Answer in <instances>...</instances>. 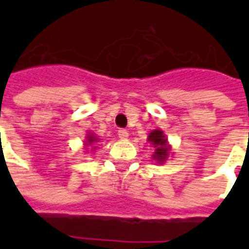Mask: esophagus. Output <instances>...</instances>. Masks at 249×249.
Segmentation results:
<instances>
[{"mask_svg": "<svg viewBox=\"0 0 249 249\" xmlns=\"http://www.w3.org/2000/svg\"><path fill=\"white\" fill-rule=\"evenodd\" d=\"M128 136H129V133H128V130L126 129L119 130V137L121 139V140H126V139H128Z\"/></svg>", "mask_w": 249, "mask_h": 249, "instance_id": "obj_1", "label": "esophagus"}]
</instances>
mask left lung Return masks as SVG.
I'll list each match as a JSON object with an SVG mask.
<instances>
[{
  "instance_id": "obj_1",
  "label": "left lung",
  "mask_w": 249,
  "mask_h": 249,
  "mask_svg": "<svg viewBox=\"0 0 249 249\" xmlns=\"http://www.w3.org/2000/svg\"><path fill=\"white\" fill-rule=\"evenodd\" d=\"M148 141L155 148V153L152 155V159L156 160L157 164H164L169 157V151H171V146L168 145L167 136L164 135L162 130L155 129L148 136Z\"/></svg>"
}]
</instances>
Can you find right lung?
Listing matches in <instances>:
<instances>
[{"instance_id":"obj_1","label":"right lung","mask_w":249,"mask_h":249,"mask_svg":"<svg viewBox=\"0 0 249 249\" xmlns=\"http://www.w3.org/2000/svg\"><path fill=\"white\" fill-rule=\"evenodd\" d=\"M94 141H97V137H96V136L93 135H88L87 136V142H88V145H92L93 142H94Z\"/></svg>"}]
</instances>
